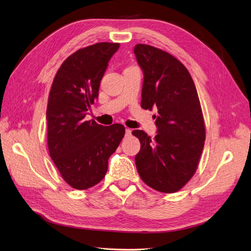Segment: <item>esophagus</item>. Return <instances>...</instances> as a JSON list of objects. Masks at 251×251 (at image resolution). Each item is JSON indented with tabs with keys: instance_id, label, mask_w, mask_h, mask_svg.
Segmentation results:
<instances>
[{
	"instance_id": "1",
	"label": "esophagus",
	"mask_w": 251,
	"mask_h": 251,
	"mask_svg": "<svg viewBox=\"0 0 251 251\" xmlns=\"http://www.w3.org/2000/svg\"><path fill=\"white\" fill-rule=\"evenodd\" d=\"M131 132H132L131 129H129V128H126V129H125V133H126V135H130V134H131Z\"/></svg>"
}]
</instances>
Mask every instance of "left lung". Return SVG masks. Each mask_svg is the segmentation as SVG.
I'll list each match as a JSON object with an SVG mask.
<instances>
[{
	"mask_svg": "<svg viewBox=\"0 0 251 251\" xmlns=\"http://www.w3.org/2000/svg\"><path fill=\"white\" fill-rule=\"evenodd\" d=\"M136 61L144 73L141 105L157 107V134H132L141 142L135 164L142 180L165 193L180 190L198 168L206 130L196 85L186 67L154 46L136 44Z\"/></svg>",
	"mask_w": 251,
	"mask_h": 251,
	"instance_id": "obj_1",
	"label": "left lung"
}]
</instances>
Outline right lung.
Segmentation results:
<instances>
[{
	"label": "right lung",
	"mask_w": 251,
	"mask_h": 251,
	"mask_svg": "<svg viewBox=\"0 0 251 251\" xmlns=\"http://www.w3.org/2000/svg\"><path fill=\"white\" fill-rule=\"evenodd\" d=\"M119 46L100 42L78 50L63 62L52 81L46 110L49 151L63 179L75 189H88L104 178L109 156L125 134L121 124L85 120Z\"/></svg>",
	"instance_id": "obj_1"
}]
</instances>
